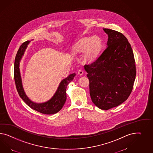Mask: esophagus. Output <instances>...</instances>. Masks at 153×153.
Here are the masks:
<instances>
[{"instance_id":"esophagus-1","label":"esophagus","mask_w":153,"mask_h":153,"mask_svg":"<svg viewBox=\"0 0 153 153\" xmlns=\"http://www.w3.org/2000/svg\"><path fill=\"white\" fill-rule=\"evenodd\" d=\"M83 71L82 70H79V71H78V74L79 75V76H82V75H83Z\"/></svg>"}]
</instances>
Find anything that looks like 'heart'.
<instances>
[{"label":"heart","instance_id":"1","mask_svg":"<svg viewBox=\"0 0 153 153\" xmlns=\"http://www.w3.org/2000/svg\"><path fill=\"white\" fill-rule=\"evenodd\" d=\"M101 47V42L97 37L83 38L76 42L73 48L74 53L83 52V59L86 62H92L97 57Z\"/></svg>","mask_w":153,"mask_h":153}]
</instances>
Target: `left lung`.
I'll return each mask as SVG.
<instances>
[{
  "instance_id": "1",
  "label": "left lung",
  "mask_w": 153,
  "mask_h": 153,
  "mask_svg": "<svg viewBox=\"0 0 153 153\" xmlns=\"http://www.w3.org/2000/svg\"><path fill=\"white\" fill-rule=\"evenodd\" d=\"M108 35L106 48L84 68L90 81L92 102L107 110L123 103L132 91L136 77L132 48L122 33L103 28Z\"/></svg>"
}]
</instances>
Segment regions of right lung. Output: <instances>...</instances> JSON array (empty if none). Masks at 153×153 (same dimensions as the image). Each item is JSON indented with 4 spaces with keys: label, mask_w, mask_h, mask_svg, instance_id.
<instances>
[{
    "label": "right lung",
    "mask_w": 153,
    "mask_h": 153,
    "mask_svg": "<svg viewBox=\"0 0 153 153\" xmlns=\"http://www.w3.org/2000/svg\"><path fill=\"white\" fill-rule=\"evenodd\" d=\"M30 41L25 42L20 46L17 52L14 67V76L17 91L21 99L33 110L44 114H54L60 111L66 101V88L67 85L74 79L76 74H70L67 77L63 79L53 96L47 101L42 103L34 102L26 95L23 87L20 71V62Z\"/></svg>",
    "instance_id": "right-lung-1"
}]
</instances>
